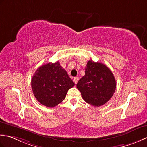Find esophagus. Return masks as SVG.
<instances>
[{"instance_id":"esophagus-1","label":"esophagus","mask_w":147,"mask_h":147,"mask_svg":"<svg viewBox=\"0 0 147 147\" xmlns=\"http://www.w3.org/2000/svg\"><path fill=\"white\" fill-rule=\"evenodd\" d=\"M78 80H79V77H74V83L76 84L77 83Z\"/></svg>"}]
</instances>
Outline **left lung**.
<instances>
[{
	"mask_svg": "<svg viewBox=\"0 0 147 147\" xmlns=\"http://www.w3.org/2000/svg\"><path fill=\"white\" fill-rule=\"evenodd\" d=\"M77 88L86 103L100 107L114 94L116 81L111 70L105 65L91 59L87 63L85 75L77 82Z\"/></svg>",
	"mask_w": 147,
	"mask_h": 147,
	"instance_id": "8db88e82",
	"label": "left lung"
}]
</instances>
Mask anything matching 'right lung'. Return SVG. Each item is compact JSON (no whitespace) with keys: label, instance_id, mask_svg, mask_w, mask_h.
<instances>
[{"label":"right lung","instance_id":"right-lung-1","mask_svg":"<svg viewBox=\"0 0 147 147\" xmlns=\"http://www.w3.org/2000/svg\"><path fill=\"white\" fill-rule=\"evenodd\" d=\"M37 100L47 107L58 105L65 100L68 89L75 84L59 61L48 63L37 68L31 80Z\"/></svg>","mask_w":147,"mask_h":147}]
</instances>
